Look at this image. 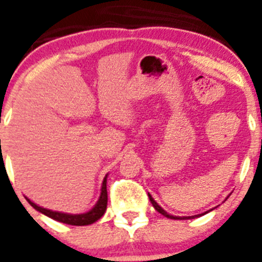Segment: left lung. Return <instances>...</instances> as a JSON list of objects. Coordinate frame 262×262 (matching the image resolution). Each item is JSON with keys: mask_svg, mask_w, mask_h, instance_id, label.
Instances as JSON below:
<instances>
[{"mask_svg": "<svg viewBox=\"0 0 262 262\" xmlns=\"http://www.w3.org/2000/svg\"><path fill=\"white\" fill-rule=\"evenodd\" d=\"M148 196H149V201H151V203H152V206H154L155 209L157 210V211L160 212V214L161 215H164V216H166V217H169V219H194V217H198V216H202V215H205V214H207V212H210V211H212V210L215 209H211L210 210V211H206V212H203V214H198V215H193V216H174V215H170V214H168V212L165 211V210L163 209V207H161V206H159V203L156 202V201L154 200V198H152V195L149 193H148Z\"/></svg>", "mask_w": 262, "mask_h": 262, "instance_id": "8db88e82", "label": "left lung"}]
</instances>
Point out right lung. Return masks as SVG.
<instances>
[{"label": "right lung", "instance_id": "right-lung-1", "mask_svg": "<svg viewBox=\"0 0 262 262\" xmlns=\"http://www.w3.org/2000/svg\"><path fill=\"white\" fill-rule=\"evenodd\" d=\"M106 182H107V174L103 178L102 187H101V195H99L98 201L93 206V209H90L89 211L84 212V214H67V212L52 211V210L40 207V206H38L36 203L32 202V201H30L27 196L26 200L36 211L47 215L48 217H51L53 221L71 224V226H88V224H93L94 222L98 221L99 217L105 214L106 207H107V189H106Z\"/></svg>", "mask_w": 262, "mask_h": 262}]
</instances>
